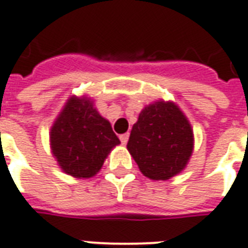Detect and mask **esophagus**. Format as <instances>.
I'll list each match as a JSON object with an SVG mask.
<instances>
[{
	"label": "esophagus",
	"instance_id": "esophagus-1",
	"mask_svg": "<svg viewBox=\"0 0 248 248\" xmlns=\"http://www.w3.org/2000/svg\"><path fill=\"white\" fill-rule=\"evenodd\" d=\"M128 139H129V135H128V133L120 135V141H122V144H124V145L128 142Z\"/></svg>",
	"mask_w": 248,
	"mask_h": 248
}]
</instances>
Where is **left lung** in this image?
Wrapping results in <instances>:
<instances>
[{"label":"left lung","mask_w":248,"mask_h":248,"mask_svg":"<svg viewBox=\"0 0 248 248\" xmlns=\"http://www.w3.org/2000/svg\"><path fill=\"white\" fill-rule=\"evenodd\" d=\"M193 131L173 103L145 107L132 126L128 151L144 176L169 180L185 168L193 152Z\"/></svg>","instance_id":"1"}]
</instances>
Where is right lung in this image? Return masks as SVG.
<instances>
[{"label": "right lung", "instance_id": "1", "mask_svg": "<svg viewBox=\"0 0 248 248\" xmlns=\"http://www.w3.org/2000/svg\"><path fill=\"white\" fill-rule=\"evenodd\" d=\"M52 155L67 174L90 178L120 140L88 99L71 97L51 128Z\"/></svg>", "mask_w": 248, "mask_h": 248}]
</instances>
